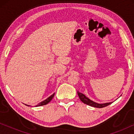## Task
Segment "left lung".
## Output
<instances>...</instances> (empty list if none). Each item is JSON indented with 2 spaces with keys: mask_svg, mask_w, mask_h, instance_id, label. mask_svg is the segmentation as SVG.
Segmentation results:
<instances>
[{
  "mask_svg": "<svg viewBox=\"0 0 134 134\" xmlns=\"http://www.w3.org/2000/svg\"><path fill=\"white\" fill-rule=\"evenodd\" d=\"M77 94H78L80 100H81L82 102H83L84 104H87V105L91 106V107H94L96 108H102V107H106V106L109 105L110 104L112 103V102H107V103H104V104H99V103H97V102L93 101V100H91V99H90L89 98H88L85 94H83V93H81L77 91Z\"/></svg>",
  "mask_w": 134,
  "mask_h": 134,
  "instance_id": "left-lung-1",
  "label": "left lung"
}]
</instances>
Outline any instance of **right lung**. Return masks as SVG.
Listing matches in <instances>:
<instances>
[{
  "label": "right lung",
  "mask_w": 134,
  "mask_h": 134,
  "mask_svg": "<svg viewBox=\"0 0 134 134\" xmlns=\"http://www.w3.org/2000/svg\"><path fill=\"white\" fill-rule=\"evenodd\" d=\"M54 94H55V93H54V94H52V95H51V96H49V98H47L46 100H43V101H42V102H40V103L38 104V105H36V107H39V106H41V105H46L47 104H48L49 102H50L51 100L52 99V98H54ZM25 105H27V106H30L29 105H27V104H25Z\"/></svg>",
  "instance_id": "obj_1"
}]
</instances>
